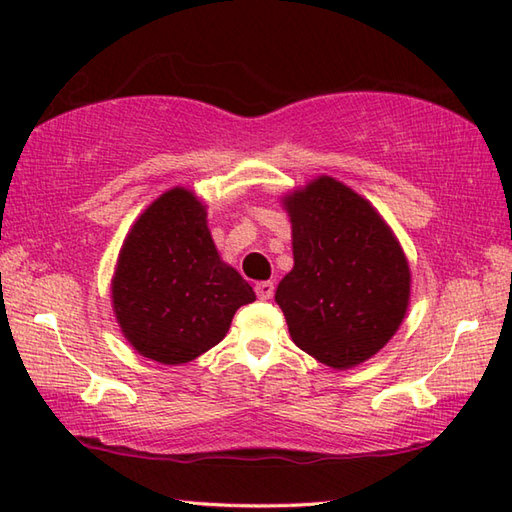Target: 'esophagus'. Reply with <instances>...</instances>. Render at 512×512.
Wrapping results in <instances>:
<instances>
[{
    "instance_id": "34e87169",
    "label": "esophagus",
    "mask_w": 512,
    "mask_h": 512,
    "mask_svg": "<svg viewBox=\"0 0 512 512\" xmlns=\"http://www.w3.org/2000/svg\"><path fill=\"white\" fill-rule=\"evenodd\" d=\"M255 292L259 299H270L275 295V284L273 281H259V284H255Z\"/></svg>"
}]
</instances>
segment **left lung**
<instances>
[{
  "mask_svg": "<svg viewBox=\"0 0 512 512\" xmlns=\"http://www.w3.org/2000/svg\"><path fill=\"white\" fill-rule=\"evenodd\" d=\"M295 268L275 301L292 341L317 361L345 369L367 361L405 317L409 266L372 204L321 176L284 200Z\"/></svg>",
  "mask_w": 512,
  "mask_h": 512,
  "instance_id": "8db88e82",
  "label": "left lung"
}]
</instances>
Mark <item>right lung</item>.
<instances>
[{"label":"right lung","instance_id":"right-lung-1","mask_svg":"<svg viewBox=\"0 0 512 512\" xmlns=\"http://www.w3.org/2000/svg\"><path fill=\"white\" fill-rule=\"evenodd\" d=\"M112 299L125 339L140 354L180 365L220 343L255 292L217 255L202 202L171 189L127 235Z\"/></svg>","mask_w":512,"mask_h":512}]
</instances>
